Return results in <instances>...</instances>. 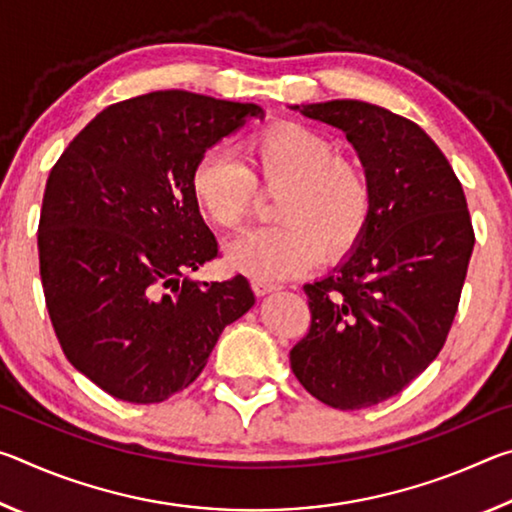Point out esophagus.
<instances>
[{"instance_id":"34e87169","label":"esophagus","mask_w":512,"mask_h":512,"mask_svg":"<svg viewBox=\"0 0 512 512\" xmlns=\"http://www.w3.org/2000/svg\"><path fill=\"white\" fill-rule=\"evenodd\" d=\"M250 284H253V291L257 293V296H266V293H273V291L280 289V284L268 282V280H257V277Z\"/></svg>"}]
</instances>
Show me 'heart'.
<instances>
[{"instance_id": "heart-1", "label": "heart", "mask_w": 512, "mask_h": 512, "mask_svg": "<svg viewBox=\"0 0 512 512\" xmlns=\"http://www.w3.org/2000/svg\"><path fill=\"white\" fill-rule=\"evenodd\" d=\"M257 185L277 192L275 225L250 228L230 241L225 262L257 280L298 275L318 257L339 259L357 246L370 221L372 194L359 164L314 128L275 124L244 142V162L225 149L203 153L192 171L198 207L237 228L253 210Z\"/></svg>"}]
</instances>
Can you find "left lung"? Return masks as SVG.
I'll return each instance as SVG.
<instances>
[{"label": "left lung", "instance_id": "obj_1", "mask_svg": "<svg viewBox=\"0 0 512 512\" xmlns=\"http://www.w3.org/2000/svg\"><path fill=\"white\" fill-rule=\"evenodd\" d=\"M291 110L345 133L372 194L352 253L305 284L311 325L291 370L332 409H368L443 350L474 248L470 212L452 164L411 119L354 99Z\"/></svg>", "mask_w": 512, "mask_h": 512}]
</instances>
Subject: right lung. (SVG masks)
Instances as JSON below:
<instances>
[{
    "instance_id": "1",
    "label": "right lung",
    "mask_w": 512,
    "mask_h": 512,
    "mask_svg": "<svg viewBox=\"0 0 512 512\" xmlns=\"http://www.w3.org/2000/svg\"><path fill=\"white\" fill-rule=\"evenodd\" d=\"M250 117L264 110L142 94L99 112L49 173L38 253L51 325L69 363L117 400L183 391L225 325L255 305L244 275H185L219 255L192 194L194 164Z\"/></svg>"
}]
</instances>
